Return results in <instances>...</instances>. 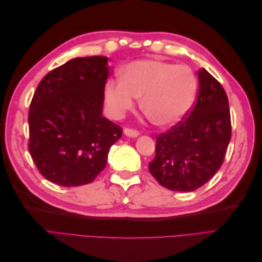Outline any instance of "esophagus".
Returning <instances> with one entry per match:
<instances>
[{"label": "esophagus", "instance_id": "1", "mask_svg": "<svg viewBox=\"0 0 262 262\" xmlns=\"http://www.w3.org/2000/svg\"><path fill=\"white\" fill-rule=\"evenodd\" d=\"M123 132H124V134H125L126 137H130V138H137L139 134H140L139 131L134 130V129H130V128H125L123 130Z\"/></svg>", "mask_w": 262, "mask_h": 262}]
</instances>
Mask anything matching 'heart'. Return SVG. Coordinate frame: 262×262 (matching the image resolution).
Here are the masks:
<instances>
[{
	"label": "heart",
	"mask_w": 262,
	"mask_h": 262,
	"mask_svg": "<svg viewBox=\"0 0 262 262\" xmlns=\"http://www.w3.org/2000/svg\"><path fill=\"white\" fill-rule=\"evenodd\" d=\"M122 77L110 78L105 86V101L110 115L120 118L138 96L141 107L155 124L178 123L191 109L198 81L191 68L163 60H138L121 71Z\"/></svg>",
	"instance_id": "b5f03b06"
}]
</instances>
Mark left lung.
Returning <instances> with one entry per match:
<instances>
[{"mask_svg": "<svg viewBox=\"0 0 262 262\" xmlns=\"http://www.w3.org/2000/svg\"><path fill=\"white\" fill-rule=\"evenodd\" d=\"M199 91L187 118L156 137L148 170L161 186L189 192L202 187L224 162L232 136L227 95L208 71L198 72Z\"/></svg>", "mask_w": 262, "mask_h": 262, "instance_id": "left-lung-1", "label": "left lung"}]
</instances>
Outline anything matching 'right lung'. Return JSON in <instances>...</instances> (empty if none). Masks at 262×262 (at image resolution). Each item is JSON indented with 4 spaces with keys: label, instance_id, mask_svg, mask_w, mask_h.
I'll use <instances>...</instances> for the list:
<instances>
[{
    "label": "right lung",
    "instance_id": "add662e5",
    "mask_svg": "<svg viewBox=\"0 0 262 262\" xmlns=\"http://www.w3.org/2000/svg\"><path fill=\"white\" fill-rule=\"evenodd\" d=\"M108 58H76L54 69L30 102L28 149L39 172L53 184L77 187L106 167L121 126L102 116Z\"/></svg>",
    "mask_w": 262,
    "mask_h": 262
}]
</instances>
